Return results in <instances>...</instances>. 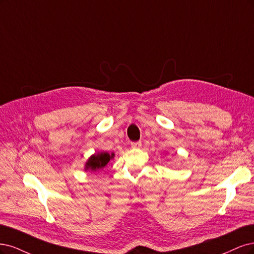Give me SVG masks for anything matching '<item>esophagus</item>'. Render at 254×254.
Returning <instances> with one entry per match:
<instances>
[{
  "instance_id": "34e87169",
  "label": "esophagus",
  "mask_w": 254,
  "mask_h": 254,
  "mask_svg": "<svg viewBox=\"0 0 254 254\" xmlns=\"http://www.w3.org/2000/svg\"><path fill=\"white\" fill-rule=\"evenodd\" d=\"M130 145H132L133 149H140L142 144H141L140 141H137V142H132V143H130Z\"/></svg>"
}]
</instances>
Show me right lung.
<instances>
[{
  "mask_svg": "<svg viewBox=\"0 0 254 254\" xmlns=\"http://www.w3.org/2000/svg\"><path fill=\"white\" fill-rule=\"evenodd\" d=\"M115 157L114 153H108V152H97L93 154L91 157L87 159L84 165V170L88 172H93V173H98L102 169H104L108 163Z\"/></svg>",
  "mask_w": 254,
  "mask_h": 254,
  "instance_id": "1",
  "label": "right lung"
}]
</instances>
